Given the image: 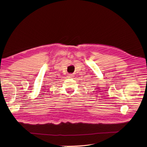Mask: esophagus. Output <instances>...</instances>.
<instances>
[{"label": "esophagus", "instance_id": "esophagus-1", "mask_svg": "<svg viewBox=\"0 0 147 147\" xmlns=\"http://www.w3.org/2000/svg\"><path fill=\"white\" fill-rule=\"evenodd\" d=\"M69 78H72V77H74L73 74H69Z\"/></svg>", "mask_w": 147, "mask_h": 147}]
</instances>
